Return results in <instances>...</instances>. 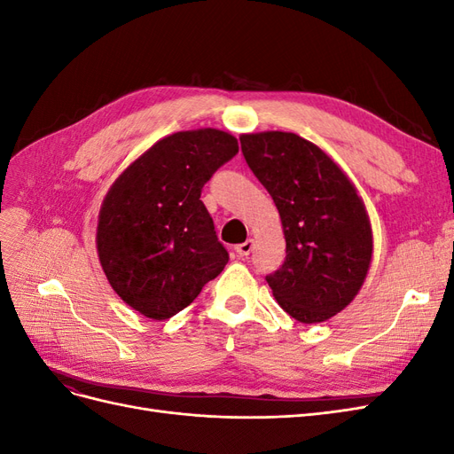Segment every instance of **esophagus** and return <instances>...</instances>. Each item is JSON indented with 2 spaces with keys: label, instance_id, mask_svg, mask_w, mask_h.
Listing matches in <instances>:
<instances>
[{
  "label": "esophagus",
  "instance_id": "esophagus-1",
  "mask_svg": "<svg viewBox=\"0 0 454 454\" xmlns=\"http://www.w3.org/2000/svg\"><path fill=\"white\" fill-rule=\"evenodd\" d=\"M252 250H254V240H252V239L244 240L242 244H239V246H237V254H239L240 257L250 255V252H252Z\"/></svg>",
  "mask_w": 454,
  "mask_h": 454
}]
</instances>
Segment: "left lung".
<instances>
[{
  "label": "left lung",
  "mask_w": 454,
  "mask_h": 454,
  "mask_svg": "<svg viewBox=\"0 0 454 454\" xmlns=\"http://www.w3.org/2000/svg\"><path fill=\"white\" fill-rule=\"evenodd\" d=\"M240 144L282 222L286 261L267 277L272 295L297 322H325L360 294L373 259L364 199L320 145L295 132L242 134Z\"/></svg>",
  "instance_id": "1"
}]
</instances>
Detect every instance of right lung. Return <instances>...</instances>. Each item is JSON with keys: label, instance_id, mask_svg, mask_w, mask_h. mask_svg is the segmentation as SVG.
I'll return each instance as SVG.
<instances>
[{"label": "right lung", "instance_id": "obj_1", "mask_svg": "<svg viewBox=\"0 0 454 454\" xmlns=\"http://www.w3.org/2000/svg\"><path fill=\"white\" fill-rule=\"evenodd\" d=\"M239 153L219 129L164 136L109 185L96 227V252L114 292L145 318L167 320L195 301L223 270L219 244L200 191Z\"/></svg>", "mask_w": 454, "mask_h": 454}]
</instances>
